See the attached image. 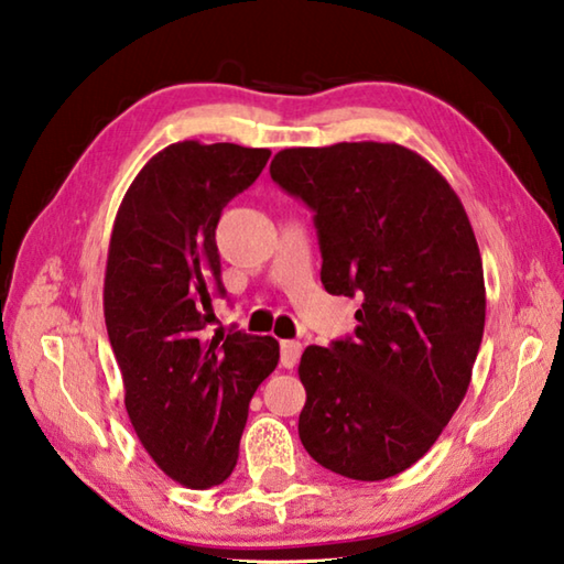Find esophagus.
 Returning a JSON list of instances; mask_svg holds the SVG:
<instances>
[{
    "instance_id": "obj_1",
    "label": "esophagus",
    "mask_w": 564,
    "mask_h": 564,
    "mask_svg": "<svg viewBox=\"0 0 564 564\" xmlns=\"http://www.w3.org/2000/svg\"><path fill=\"white\" fill-rule=\"evenodd\" d=\"M303 352V345L295 343V340H283L281 343V365L285 370H293L295 362H299V357Z\"/></svg>"
}]
</instances>
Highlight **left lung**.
<instances>
[{
  "label": "left lung",
  "instance_id": "1",
  "mask_svg": "<svg viewBox=\"0 0 564 564\" xmlns=\"http://www.w3.org/2000/svg\"><path fill=\"white\" fill-rule=\"evenodd\" d=\"M271 180L315 214L325 291L362 301L355 337L301 357V442L333 474L392 478L464 402L484 340V263L464 204L397 142L281 150Z\"/></svg>",
  "mask_w": 564,
  "mask_h": 564
}]
</instances>
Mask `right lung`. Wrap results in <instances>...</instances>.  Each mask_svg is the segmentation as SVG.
I'll return each instance as SVG.
<instances>
[{
    "label": "right lung",
    "mask_w": 564,
    "mask_h": 564,
    "mask_svg": "<svg viewBox=\"0 0 564 564\" xmlns=\"http://www.w3.org/2000/svg\"><path fill=\"white\" fill-rule=\"evenodd\" d=\"M271 150L184 140L132 180L112 224L104 313L140 444L187 488H212L239 458L249 402L279 365L273 337L207 335L224 295L214 231Z\"/></svg>",
    "instance_id": "right-lung-1"
}]
</instances>
